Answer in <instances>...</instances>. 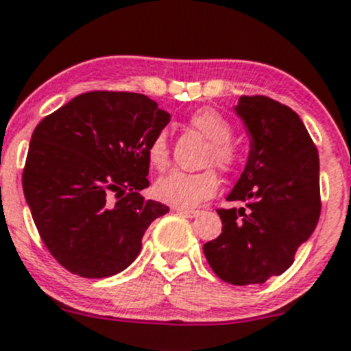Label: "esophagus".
I'll list each match as a JSON object with an SVG mask.
<instances>
[{
  "instance_id": "1",
  "label": "esophagus",
  "mask_w": 351,
  "mask_h": 351,
  "mask_svg": "<svg viewBox=\"0 0 351 351\" xmlns=\"http://www.w3.org/2000/svg\"><path fill=\"white\" fill-rule=\"evenodd\" d=\"M176 213H180V215L186 216V218H195V216L199 215V211H195V209H178L175 208Z\"/></svg>"
}]
</instances>
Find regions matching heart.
<instances>
[{"label":"heart","mask_w":351,"mask_h":351,"mask_svg":"<svg viewBox=\"0 0 351 351\" xmlns=\"http://www.w3.org/2000/svg\"><path fill=\"white\" fill-rule=\"evenodd\" d=\"M191 128L199 131L208 140L204 162L216 168L230 171L239 160V150L232 138V126L221 114L213 109H199L189 119ZM150 165L156 169H165L169 160L168 133L157 131L147 149ZM218 191V176L213 169H202L199 173L169 171L160 176L154 185V194L159 201L178 209L195 208L206 199L213 197Z\"/></svg>","instance_id":"1"}]
</instances>
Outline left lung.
<instances>
[{
  "label": "left lung",
  "mask_w": 351,
  "mask_h": 351,
  "mask_svg": "<svg viewBox=\"0 0 351 351\" xmlns=\"http://www.w3.org/2000/svg\"><path fill=\"white\" fill-rule=\"evenodd\" d=\"M235 114L250 135V156L227 201L218 209L221 234L202 245L221 280L263 284L293 265L320 216L319 152L293 109L268 97L239 98Z\"/></svg>",
  "instance_id": "8db88e82"
}]
</instances>
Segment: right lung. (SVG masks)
I'll return each mask as SVG.
<instances>
[{
    "mask_svg": "<svg viewBox=\"0 0 351 351\" xmlns=\"http://www.w3.org/2000/svg\"><path fill=\"white\" fill-rule=\"evenodd\" d=\"M171 116L128 91L77 95L36 126L22 186L51 256L86 279L130 267L168 206L143 199L149 149Z\"/></svg>",
    "mask_w": 351,
    "mask_h": 351,
    "instance_id": "obj_1",
    "label": "right lung"
}]
</instances>
